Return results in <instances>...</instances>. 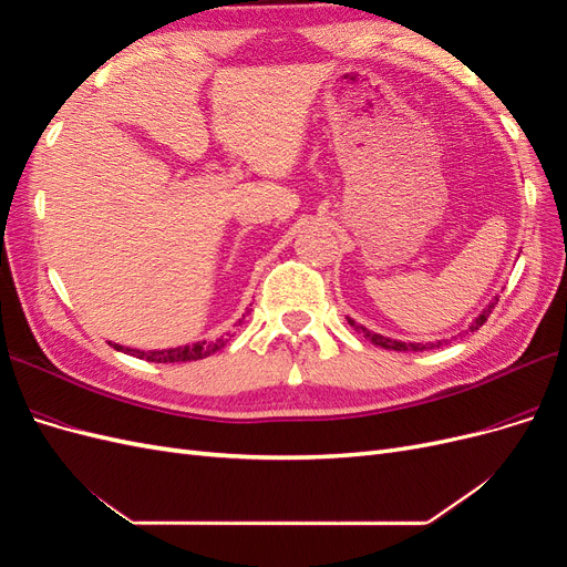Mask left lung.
I'll list each match as a JSON object with an SVG mask.
<instances>
[{
  "instance_id": "left-lung-1",
  "label": "left lung",
  "mask_w": 567,
  "mask_h": 567,
  "mask_svg": "<svg viewBox=\"0 0 567 567\" xmlns=\"http://www.w3.org/2000/svg\"><path fill=\"white\" fill-rule=\"evenodd\" d=\"M496 302H499V298H496L494 302H489L487 305V310L483 312V315H480L473 323H471V331H475V329H480V326H483L485 321H487V317L492 315V310H494V305ZM350 321V326H352V329H357L359 333H364V338H369L371 342H373V346H379V348H385V350H398V352H423V350H427V348H440V346H447V340H437V346H435V342H425V346H423V342H400V340H390V338H385V336H379V333H371L369 329H364V326H359V323H354L352 319H348ZM468 333V331H466Z\"/></svg>"
}]
</instances>
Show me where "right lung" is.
<instances>
[{
    "mask_svg": "<svg viewBox=\"0 0 567 567\" xmlns=\"http://www.w3.org/2000/svg\"><path fill=\"white\" fill-rule=\"evenodd\" d=\"M241 323V321H238ZM236 323V326H238ZM229 342V338H219L215 342H194V346H184V348H173V350H158V352H142V350H130V348H123V346H113L115 350H123L132 357H140V359H146V362H156V364H175V362H196V359H203L208 354H215L219 352L221 348H225Z\"/></svg>",
    "mask_w": 567,
    "mask_h": 567,
    "instance_id": "right-lung-1",
    "label": "right lung"
}]
</instances>
